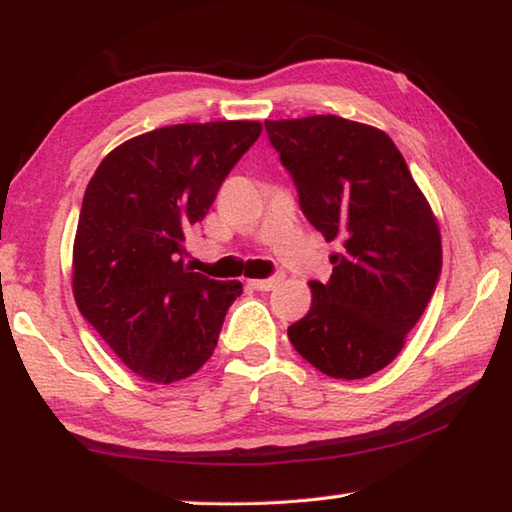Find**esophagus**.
<instances>
[{"label": "esophagus", "mask_w": 512, "mask_h": 512, "mask_svg": "<svg viewBox=\"0 0 512 512\" xmlns=\"http://www.w3.org/2000/svg\"><path fill=\"white\" fill-rule=\"evenodd\" d=\"M280 282H282V275H273V277H268V280H248V284H250V287H253L255 291H271V289H275Z\"/></svg>", "instance_id": "1"}]
</instances>
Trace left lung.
<instances>
[{"label": "left lung", "instance_id": "8db88e82", "mask_svg": "<svg viewBox=\"0 0 512 512\" xmlns=\"http://www.w3.org/2000/svg\"><path fill=\"white\" fill-rule=\"evenodd\" d=\"M264 124L309 223L341 244L329 282H309L311 307L289 341L323 375L363 379L400 354L433 296L438 221L379 128L336 115Z\"/></svg>", "mask_w": 512, "mask_h": 512}]
</instances>
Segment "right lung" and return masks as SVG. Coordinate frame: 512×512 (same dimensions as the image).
I'll use <instances>...</instances> for the list:
<instances>
[{
  "label": "right lung",
  "instance_id": "add662e5",
  "mask_svg": "<svg viewBox=\"0 0 512 512\" xmlns=\"http://www.w3.org/2000/svg\"><path fill=\"white\" fill-rule=\"evenodd\" d=\"M259 133V121L155 128L112 149L85 189L72 253L76 307L149 384L203 368L241 296V282L185 266L183 244Z\"/></svg>",
  "mask_w": 512,
  "mask_h": 512
}]
</instances>
